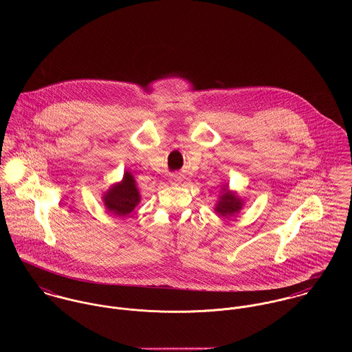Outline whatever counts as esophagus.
I'll return each instance as SVG.
<instances>
[{
  "label": "esophagus",
  "instance_id": "esophagus-1",
  "mask_svg": "<svg viewBox=\"0 0 352 352\" xmlns=\"http://www.w3.org/2000/svg\"><path fill=\"white\" fill-rule=\"evenodd\" d=\"M182 182V176H179V175H172V177H170V183L172 184H179Z\"/></svg>",
  "mask_w": 352,
  "mask_h": 352
}]
</instances>
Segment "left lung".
<instances>
[{
    "label": "left lung",
    "instance_id": "8db88e82",
    "mask_svg": "<svg viewBox=\"0 0 352 352\" xmlns=\"http://www.w3.org/2000/svg\"><path fill=\"white\" fill-rule=\"evenodd\" d=\"M243 207H244V199L236 191L230 190L226 183L222 184L218 201L214 207V211L217 212V215L222 218H229L239 214Z\"/></svg>",
    "mask_w": 352,
    "mask_h": 352
}]
</instances>
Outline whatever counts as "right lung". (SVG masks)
<instances>
[{"mask_svg": "<svg viewBox=\"0 0 352 352\" xmlns=\"http://www.w3.org/2000/svg\"><path fill=\"white\" fill-rule=\"evenodd\" d=\"M101 201L108 212L115 217L129 215L141 201V194L130 170H124L120 182L113 183L102 192Z\"/></svg>", "mask_w": 352, "mask_h": 352, "instance_id": "right-lung-1", "label": "right lung"}]
</instances>
